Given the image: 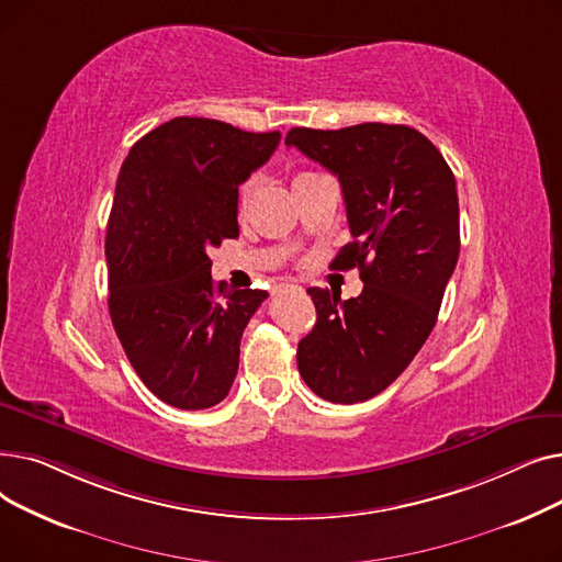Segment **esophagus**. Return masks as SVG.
Masks as SVG:
<instances>
[{
  "label": "esophagus",
  "mask_w": 562,
  "mask_h": 562,
  "mask_svg": "<svg viewBox=\"0 0 562 562\" xmlns=\"http://www.w3.org/2000/svg\"><path fill=\"white\" fill-rule=\"evenodd\" d=\"M293 289H301V286H293Z\"/></svg>",
  "instance_id": "obj_1"
}]
</instances>
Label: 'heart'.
I'll list each match as a JSON object with an SVG mask.
<instances>
[{"label":"heart","mask_w":562,"mask_h":562,"mask_svg":"<svg viewBox=\"0 0 562 562\" xmlns=\"http://www.w3.org/2000/svg\"><path fill=\"white\" fill-rule=\"evenodd\" d=\"M310 175H314V172H301V175L296 177V180H303V177H310ZM296 180H293V182H296ZM255 184H257L255 177H248V180L239 187V191H236V204H239V210H241V212L246 210L248 202H250V198H252Z\"/></svg>","instance_id":"1"}]
</instances>
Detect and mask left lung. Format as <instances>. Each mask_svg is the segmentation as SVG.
Wrapping results in <instances>:
<instances>
[{"label":"left lung","mask_w":562,"mask_h":562,"mask_svg":"<svg viewBox=\"0 0 562 562\" xmlns=\"http://www.w3.org/2000/svg\"><path fill=\"white\" fill-rule=\"evenodd\" d=\"M284 143L339 177L352 241L333 269L358 266L364 282L348 301L307 289L316 323L299 344V371L316 396L362 403L392 385L435 328L460 255L456 177L407 125L293 127Z\"/></svg>","instance_id":"8db88e82"}]
</instances>
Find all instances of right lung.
<instances>
[{"label": "right lung", "mask_w": 562, "mask_h": 562, "mask_svg": "<svg viewBox=\"0 0 562 562\" xmlns=\"http://www.w3.org/2000/svg\"><path fill=\"white\" fill-rule=\"evenodd\" d=\"M280 132L172 117L134 143L106 225L109 314L138 378L164 403H221L250 316L269 293L212 280L210 248L239 236L236 191Z\"/></svg>", "instance_id": "obj_1"}]
</instances>
